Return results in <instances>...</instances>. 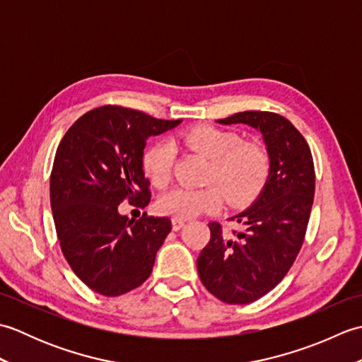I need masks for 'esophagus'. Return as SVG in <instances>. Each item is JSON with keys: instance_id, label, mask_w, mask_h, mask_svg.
<instances>
[{"instance_id": "esophagus-1", "label": "esophagus", "mask_w": 362, "mask_h": 362, "mask_svg": "<svg viewBox=\"0 0 362 362\" xmlns=\"http://www.w3.org/2000/svg\"><path fill=\"white\" fill-rule=\"evenodd\" d=\"M183 226H185V221L180 219V218H173V230H180Z\"/></svg>"}]
</instances>
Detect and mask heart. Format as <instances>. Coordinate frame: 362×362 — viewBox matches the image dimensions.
<instances>
[{
  "label": "heart",
  "instance_id": "obj_1",
  "mask_svg": "<svg viewBox=\"0 0 362 362\" xmlns=\"http://www.w3.org/2000/svg\"><path fill=\"white\" fill-rule=\"evenodd\" d=\"M180 140L211 160L209 180L219 183L232 205L252 201L263 188L269 173V156L259 143L243 141L240 134L216 126L191 127L180 135ZM174 157V144L168 140L153 143L146 151L143 166L153 185H168ZM224 193L218 187H175L160 196L157 206L161 213L187 219L219 210L224 204Z\"/></svg>",
  "mask_w": 362,
  "mask_h": 362
}]
</instances>
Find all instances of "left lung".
<instances>
[{"label": "left lung", "mask_w": 362, "mask_h": 362, "mask_svg": "<svg viewBox=\"0 0 362 362\" xmlns=\"http://www.w3.org/2000/svg\"><path fill=\"white\" fill-rule=\"evenodd\" d=\"M216 122L258 130L269 156L259 194L230 218L241 222L244 232L230 238L218 222H210V243L197 258L201 281L214 297L245 305L272 291L294 263L308 226L316 175L308 143L280 115L247 110Z\"/></svg>", "instance_id": "1"}]
</instances>
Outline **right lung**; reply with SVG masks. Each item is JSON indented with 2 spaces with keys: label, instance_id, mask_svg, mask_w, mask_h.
<instances>
[{
  "label": "right lung",
  "instance_id": "right-lung-1",
  "mask_svg": "<svg viewBox=\"0 0 362 362\" xmlns=\"http://www.w3.org/2000/svg\"><path fill=\"white\" fill-rule=\"evenodd\" d=\"M180 122L104 105L82 115L59 144L49 183L54 224L68 264L98 294H126L152 272L171 219H129L118 209L126 199L149 204L146 141Z\"/></svg>",
  "mask_w": 362,
  "mask_h": 362
}]
</instances>
